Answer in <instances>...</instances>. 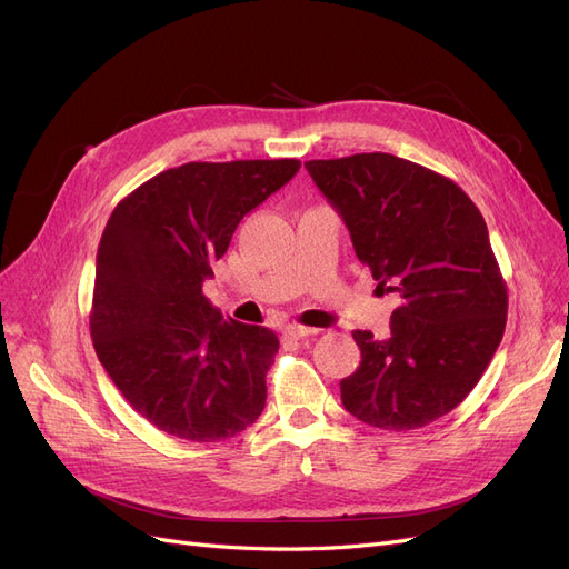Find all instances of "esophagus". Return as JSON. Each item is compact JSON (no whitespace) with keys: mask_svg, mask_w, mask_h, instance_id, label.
Instances as JSON below:
<instances>
[{"mask_svg":"<svg viewBox=\"0 0 569 569\" xmlns=\"http://www.w3.org/2000/svg\"><path fill=\"white\" fill-rule=\"evenodd\" d=\"M318 330H313V327H303V325H289V327H284V339H295V341H299V339H308V337H313Z\"/></svg>","mask_w":569,"mask_h":569,"instance_id":"1","label":"esophagus"}]
</instances>
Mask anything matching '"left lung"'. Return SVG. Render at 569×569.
<instances>
[{
	"instance_id": "8db88e82",
	"label": "left lung",
	"mask_w": 569,
	"mask_h": 569,
	"mask_svg": "<svg viewBox=\"0 0 569 569\" xmlns=\"http://www.w3.org/2000/svg\"><path fill=\"white\" fill-rule=\"evenodd\" d=\"M360 263L401 297L391 335L356 330L341 403L380 429H418L462 403L503 339L508 289L487 222L462 189L391 153L308 161Z\"/></svg>"
}]
</instances>
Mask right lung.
Masks as SVG:
<instances>
[{
  "label": "right lung",
  "mask_w": 569,
  "mask_h": 569,
  "mask_svg": "<svg viewBox=\"0 0 569 569\" xmlns=\"http://www.w3.org/2000/svg\"><path fill=\"white\" fill-rule=\"evenodd\" d=\"M297 159L184 163L120 201L97 251L90 332L118 391L161 432L230 439L266 408L280 339L222 318L201 295L249 211L299 170Z\"/></svg>",
  "instance_id": "1"
}]
</instances>
